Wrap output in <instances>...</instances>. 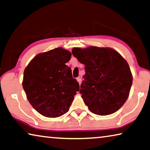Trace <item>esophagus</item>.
<instances>
[{
    "label": "esophagus",
    "mask_w": 150,
    "mask_h": 150,
    "mask_svg": "<svg viewBox=\"0 0 150 150\" xmlns=\"http://www.w3.org/2000/svg\"><path fill=\"white\" fill-rule=\"evenodd\" d=\"M77 82L79 83H81V78L80 77H77Z\"/></svg>",
    "instance_id": "1"
}]
</instances>
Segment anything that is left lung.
Wrapping results in <instances>:
<instances>
[{
    "mask_svg": "<svg viewBox=\"0 0 150 150\" xmlns=\"http://www.w3.org/2000/svg\"><path fill=\"white\" fill-rule=\"evenodd\" d=\"M73 55L85 65L80 93L92 113L108 115L119 110L129 97L133 77L121 54L109 47H75Z\"/></svg>",
    "mask_w": 150,
    "mask_h": 150,
    "instance_id": "obj_1",
    "label": "left lung"
}]
</instances>
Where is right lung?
<instances>
[{
    "label": "right lung",
    "instance_id": "add662e5",
    "mask_svg": "<svg viewBox=\"0 0 150 150\" xmlns=\"http://www.w3.org/2000/svg\"><path fill=\"white\" fill-rule=\"evenodd\" d=\"M70 51L61 47L37 54L24 71L23 87L33 108L47 117H57L69 109L79 85L65 65Z\"/></svg>",
    "mask_w": 150,
    "mask_h": 150
}]
</instances>
